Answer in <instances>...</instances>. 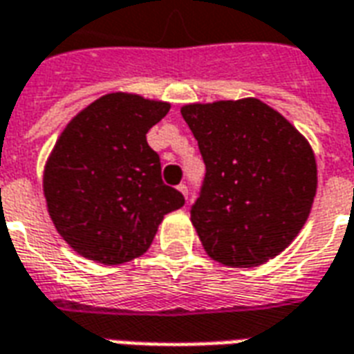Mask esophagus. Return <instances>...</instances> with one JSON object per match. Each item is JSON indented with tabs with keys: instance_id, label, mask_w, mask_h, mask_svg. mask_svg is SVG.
<instances>
[{
	"instance_id": "34e87169",
	"label": "esophagus",
	"mask_w": 354,
	"mask_h": 354,
	"mask_svg": "<svg viewBox=\"0 0 354 354\" xmlns=\"http://www.w3.org/2000/svg\"><path fill=\"white\" fill-rule=\"evenodd\" d=\"M178 192L182 193V195H184L185 199H187V195H189V189H187V185H185V184H180V185H178Z\"/></svg>"
}]
</instances>
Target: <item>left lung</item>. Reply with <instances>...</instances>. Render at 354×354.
<instances>
[{
  "mask_svg": "<svg viewBox=\"0 0 354 354\" xmlns=\"http://www.w3.org/2000/svg\"><path fill=\"white\" fill-rule=\"evenodd\" d=\"M207 167L192 223L212 260L256 267L297 237L317 193L309 142L258 98L187 104Z\"/></svg>",
  "mask_w": 354,
  "mask_h": 354,
  "instance_id": "left-lung-1",
  "label": "left lung"
}]
</instances>
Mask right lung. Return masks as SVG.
<instances>
[{
	"instance_id": "obj_1",
	"label": "right lung",
	"mask_w": 354,
	"mask_h": 354,
	"mask_svg": "<svg viewBox=\"0 0 354 354\" xmlns=\"http://www.w3.org/2000/svg\"><path fill=\"white\" fill-rule=\"evenodd\" d=\"M170 104L129 93L102 96L68 123L50 151L43 192L57 231L83 258L119 266L146 252L184 195L165 185L147 131Z\"/></svg>"
}]
</instances>
